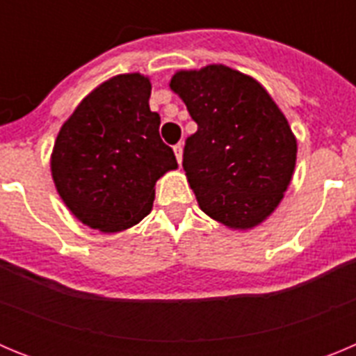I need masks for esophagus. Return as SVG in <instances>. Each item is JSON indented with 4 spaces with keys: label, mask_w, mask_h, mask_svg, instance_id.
<instances>
[{
    "label": "esophagus",
    "mask_w": 356,
    "mask_h": 356,
    "mask_svg": "<svg viewBox=\"0 0 356 356\" xmlns=\"http://www.w3.org/2000/svg\"><path fill=\"white\" fill-rule=\"evenodd\" d=\"M172 149H175V155H176V160H178V163H181V156H184V144H176Z\"/></svg>",
    "instance_id": "1"
}]
</instances>
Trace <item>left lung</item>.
<instances>
[{
  "label": "left lung",
  "mask_w": 356,
  "mask_h": 356,
  "mask_svg": "<svg viewBox=\"0 0 356 356\" xmlns=\"http://www.w3.org/2000/svg\"><path fill=\"white\" fill-rule=\"evenodd\" d=\"M171 89L197 124L184 169L200 209L229 228L262 222L294 172L298 147L285 115L259 81L226 65L176 72Z\"/></svg>",
  "instance_id": "obj_1"
}]
</instances>
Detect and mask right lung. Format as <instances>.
<instances>
[{
	"label": "right lung",
	"mask_w": 356,
	"mask_h": 356,
	"mask_svg": "<svg viewBox=\"0 0 356 356\" xmlns=\"http://www.w3.org/2000/svg\"><path fill=\"white\" fill-rule=\"evenodd\" d=\"M149 96L146 76L119 74L85 97L58 131L53 180L90 228L110 234L137 225L151 212L156 180L178 168Z\"/></svg>",
	"instance_id": "obj_1"
}]
</instances>
